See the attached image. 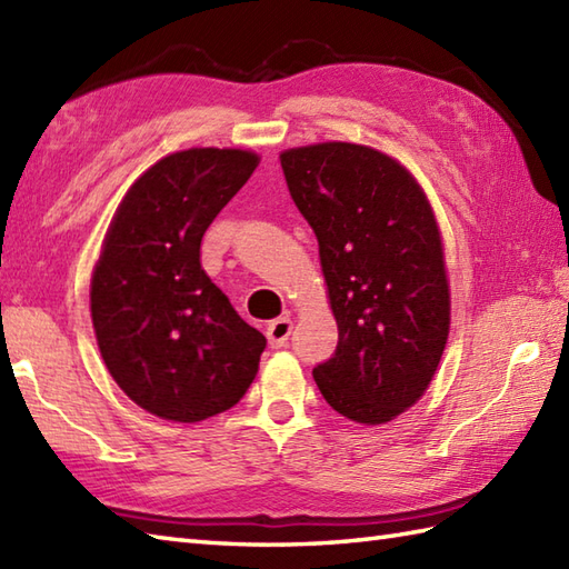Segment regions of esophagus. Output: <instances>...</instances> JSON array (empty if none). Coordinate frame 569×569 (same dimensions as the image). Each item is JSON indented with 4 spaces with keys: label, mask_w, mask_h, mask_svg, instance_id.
I'll return each mask as SVG.
<instances>
[{
    "label": "esophagus",
    "mask_w": 569,
    "mask_h": 569,
    "mask_svg": "<svg viewBox=\"0 0 569 569\" xmlns=\"http://www.w3.org/2000/svg\"><path fill=\"white\" fill-rule=\"evenodd\" d=\"M291 330H293L291 318H276V320H271L269 328H266V337H269V345L273 349L286 347L288 337H291Z\"/></svg>",
    "instance_id": "34e87169"
}]
</instances>
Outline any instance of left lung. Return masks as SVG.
<instances>
[{
    "label": "left lung",
    "instance_id": "left-lung-1",
    "mask_svg": "<svg viewBox=\"0 0 569 569\" xmlns=\"http://www.w3.org/2000/svg\"><path fill=\"white\" fill-rule=\"evenodd\" d=\"M281 166L318 237L340 332L312 377L337 413L381 426L426 393L447 345L438 222L418 180L371 147L312 143L283 151Z\"/></svg>",
    "mask_w": 569,
    "mask_h": 569
}]
</instances>
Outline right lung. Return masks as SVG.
I'll return each mask as SVG.
<instances>
[{"instance_id":"add662e5","label":"right lung","mask_w":569,"mask_h":569,"mask_svg":"<svg viewBox=\"0 0 569 569\" xmlns=\"http://www.w3.org/2000/svg\"><path fill=\"white\" fill-rule=\"evenodd\" d=\"M257 166L241 149L176 151L127 190L107 229L90 283L94 337L119 389L163 420L222 413L259 371L266 337L200 263L204 229Z\"/></svg>"}]
</instances>
